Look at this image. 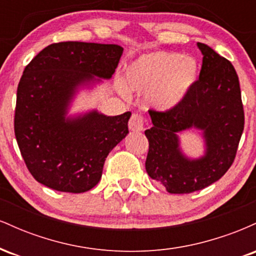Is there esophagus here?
Segmentation results:
<instances>
[{
	"label": "esophagus",
	"instance_id": "1",
	"mask_svg": "<svg viewBox=\"0 0 256 256\" xmlns=\"http://www.w3.org/2000/svg\"><path fill=\"white\" fill-rule=\"evenodd\" d=\"M143 124H144V120H143L142 116H140V114H132L130 120H128V128L134 132L142 131Z\"/></svg>",
	"mask_w": 256,
	"mask_h": 256
}]
</instances>
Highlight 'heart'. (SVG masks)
<instances>
[{
  "instance_id": "1",
  "label": "heart",
  "mask_w": 256,
  "mask_h": 256,
  "mask_svg": "<svg viewBox=\"0 0 256 256\" xmlns=\"http://www.w3.org/2000/svg\"><path fill=\"white\" fill-rule=\"evenodd\" d=\"M198 78L195 58L176 52L156 50L131 61L125 68L124 82L116 80V89L124 98L128 96V90L146 95L149 107L167 113L180 107Z\"/></svg>"
}]
</instances>
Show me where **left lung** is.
Segmentation results:
<instances>
[{"mask_svg": "<svg viewBox=\"0 0 256 256\" xmlns=\"http://www.w3.org/2000/svg\"><path fill=\"white\" fill-rule=\"evenodd\" d=\"M204 55L200 78L180 107L167 113L149 110L152 126L146 130L148 176L170 194H190L219 180L236 156L244 112L238 76L230 61L207 44L198 43ZM195 130L204 140V154L190 158L178 134Z\"/></svg>", "mask_w": 256, "mask_h": 256, "instance_id": "1", "label": "left lung"}]
</instances>
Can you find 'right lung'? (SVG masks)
Wrapping results in <instances>:
<instances>
[{
  "mask_svg": "<svg viewBox=\"0 0 256 256\" xmlns=\"http://www.w3.org/2000/svg\"><path fill=\"white\" fill-rule=\"evenodd\" d=\"M124 49L116 44L54 43L25 67L16 91L14 132L38 183L56 192H85L102 177L107 155L128 136L131 112L70 113L82 90L116 72Z\"/></svg>",
  "mask_w": 256,
  "mask_h": 256,
  "instance_id": "obj_1",
  "label": "right lung"
}]
</instances>
